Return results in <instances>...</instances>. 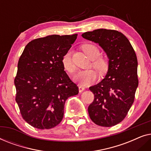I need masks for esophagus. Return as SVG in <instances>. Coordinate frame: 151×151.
I'll use <instances>...</instances> for the list:
<instances>
[{"mask_svg":"<svg viewBox=\"0 0 151 151\" xmlns=\"http://www.w3.org/2000/svg\"><path fill=\"white\" fill-rule=\"evenodd\" d=\"M78 88H79V92H80V93L82 92L84 89H85V88H84V86H82V85H79V86H78Z\"/></svg>","mask_w":151,"mask_h":151,"instance_id":"obj_1","label":"esophagus"}]
</instances>
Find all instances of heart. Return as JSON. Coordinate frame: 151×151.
Returning a JSON list of instances; mask_svg holds the SVG:
<instances>
[{
  "instance_id": "b5f03b06",
  "label": "heart",
  "mask_w": 151,
  "mask_h": 151,
  "mask_svg": "<svg viewBox=\"0 0 151 151\" xmlns=\"http://www.w3.org/2000/svg\"><path fill=\"white\" fill-rule=\"evenodd\" d=\"M82 49L88 57L93 60L92 65L100 73H104L108 69V61L103 57H98L100 55V49L93 44H84L82 45ZM62 64L67 73L72 74L75 71V65L72 61L71 55L69 51L66 52L62 58ZM98 78L97 72L93 69H86L80 71L74 76V80L81 85H88L96 81Z\"/></svg>"
}]
</instances>
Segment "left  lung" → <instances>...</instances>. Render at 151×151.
Instances as JSON below:
<instances>
[{
    "label": "left lung",
    "instance_id": "8db88e82",
    "mask_svg": "<svg viewBox=\"0 0 151 151\" xmlns=\"http://www.w3.org/2000/svg\"><path fill=\"white\" fill-rule=\"evenodd\" d=\"M82 36L98 43L108 56L109 69L100 82L89 87L94 100L88 107L91 120L110 127L127 116L138 86L137 59L129 40L118 31L99 29Z\"/></svg>",
    "mask_w": 151,
    "mask_h": 151
}]
</instances>
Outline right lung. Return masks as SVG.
<instances>
[{
	"instance_id": "1",
	"label": "right lung",
	"mask_w": 151,
	"mask_h": 151,
	"mask_svg": "<svg viewBox=\"0 0 151 151\" xmlns=\"http://www.w3.org/2000/svg\"><path fill=\"white\" fill-rule=\"evenodd\" d=\"M78 34L51 35L26 45L14 79L16 101L24 120L33 127L49 129L60 123L65 101L78 87L64 71L62 58Z\"/></svg>"
}]
</instances>
